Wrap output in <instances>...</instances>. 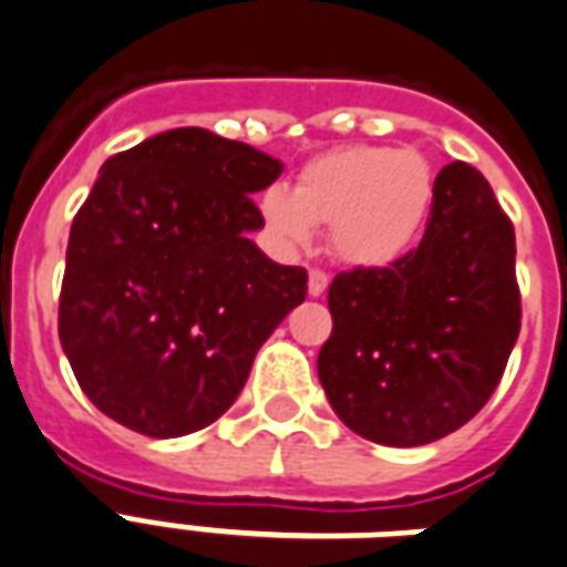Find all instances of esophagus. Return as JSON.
Returning <instances> with one entry per match:
<instances>
[{
	"label": "esophagus",
	"mask_w": 567,
	"mask_h": 567,
	"mask_svg": "<svg viewBox=\"0 0 567 567\" xmlns=\"http://www.w3.org/2000/svg\"><path fill=\"white\" fill-rule=\"evenodd\" d=\"M330 285V276L324 270H309V295L321 297Z\"/></svg>",
	"instance_id": "1"
}]
</instances>
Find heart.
<instances>
[{
	"label": "heart",
	"instance_id": "heart-1",
	"mask_svg": "<svg viewBox=\"0 0 567 567\" xmlns=\"http://www.w3.org/2000/svg\"><path fill=\"white\" fill-rule=\"evenodd\" d=\"M433 198V167L421 153L339 146L306 162L291 192L267 188L258 213L279 249L303 251L321 225L337 258L354 267H384L421 237Z\"/></svg>",
	"mask_w": 567,
	"mask_h": 567
}]
</instances>
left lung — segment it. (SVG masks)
Masks as SVG:
<instances>
[{
  "instance_id": "left-lung-1",
  "label": "left lung",
  "mask_w": 567,
  "mask_h": 567,
  "mask_svg": "<svg viewBox=\"0 0 567 567\" xmlns=\"http://www.w3.org/2000/svg\"><path fill=\"white\" fill-rule=\"evenodd\" d=\"M517 240L493 188L465 162L435 177L417 249L339 272L318 379L348 430L417 447L472 421L519 333Z\"/></svg>"
}]
</instances>
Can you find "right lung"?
<instances>
[{"label": "right lung", "mask_w": 567, "mask_h": 567, "mask_svg": "<svg viewBox=\"0 0 567 567\" xmlns=\"http://www.w3.org/2000/svg\"><path fill=\"white\" fill-rule=\"evenodd\" d=\"M282 174L261 150L171 128L111 155L71 221L60 342L92 405L150 439L228 412L251 360L306 300L270 261L251 195Z\"/></svg>", "instance_id": "1"}]
</instances>
